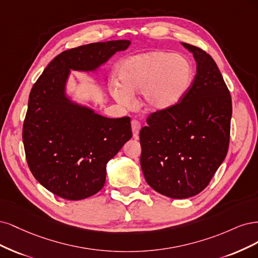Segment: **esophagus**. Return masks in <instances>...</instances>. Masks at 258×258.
I'll list each match as a JSON object with an SVG mask.
<instances>
[{
    "label": "esophagus",
    "mask_w": 258,
    "mask_h": 258,
    "mask_svg": "<svg viewBox=\"0 0 258 258\" xmlns=\"http://www.w3.org/2000/svg\"><path fill=\"white\" fill-rule=\"evenodd\" d=\"M131 124H132V131H133V136H134L135 138H137L138 137V134H139V131H140V127H141V125H140V122L138 121V120H132V122H131Z\"/></svg>",
    "instance_id": "obj_1"
}]
</instances>
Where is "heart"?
<instances>
[{
	"mask_svg": "<svg viewBox=\"0 0 258 258\" xmlns=\"http://www.w3.org/2000/svg\"><path fill=\"white\" fill-rule=\"evenodd\" d=\"M119 80L112 85L115 101L130 106L133 94L141 92L143 103L151 111H167L176 107L190 88L193 66L185 56L164 51L132 55L118 70Z\"/></svg>",
	"mask_w": 258,
	"mask_h": 258,
	"instance_id": "1",
	"label": "heart"
}]
</instances>
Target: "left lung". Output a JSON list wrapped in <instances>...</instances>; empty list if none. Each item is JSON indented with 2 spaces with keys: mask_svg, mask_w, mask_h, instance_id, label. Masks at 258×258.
I'll return each instance as SVG.
<instances>
[{
  "mask_svg": "<svg viewBox=\"0 0 258 258\" xmlns=\"http://www.w3.org/2000/svg\"><path fill=\"white\" fill-rule=\"evenodd\" d=\"M196 75L172 109L154 112L140 130V165L148 184L170 198L195 196L209 184L228 151L231 96L217 63L203 49L181 43Z\"/></svg>",
  "mask_w": 258,
  "mask_h": 258,
  "instance_id": "1",
  "label": "left lung"
}]
</instances>
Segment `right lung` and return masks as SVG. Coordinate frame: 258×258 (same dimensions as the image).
I'll return each mask as SVG.
<instances>
[{
    "label": "right lung",
    "instance_id": "1",
    "mask_svg": "<svg viewBox=\"0 0 258 258\" xmlns=\"http://www.w3.org/2000/svg\"><path fill=\"white\" fill-rule=\"evenodd\" d=\"M130 40L70 49L48 64L33 86L22 139L29 168L54 195L80 201L106 181V165L132 137L131 118H106L66 93L71 71L96 73Z\"/></svg>",
    "mask_w": 258,
    "mask_h": 258
}]
</instances>
